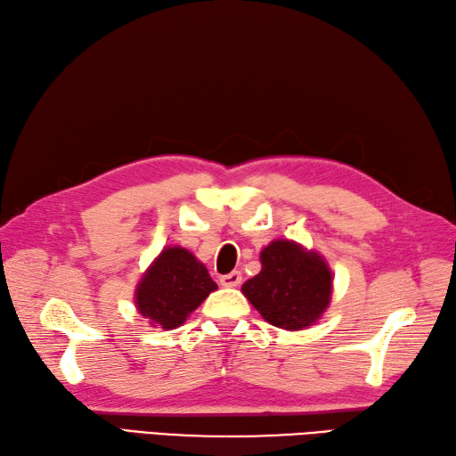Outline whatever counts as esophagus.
<instances>
[{
    "label": "esophagus",
    "mask_w": 456,
    "mask_h": 456,
    "mask_svg": "<svg viewBox=\"0 0 456 456\" xmlns=\"http://www.w3.org/2000/svg\"><path fill=\"white\" fill-rule=\"evenodd\" d=\"M219 281H221V285H224V288H237V285L242 281V273L240 272H229V273H225V276H221Z\"/></svg>",
    "instance_id": "esophagus-1"
}]
</instances>
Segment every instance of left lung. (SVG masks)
Returning a JSON list of instances; mask_svg holds the SVG:
<instances>
[{"instance_id": "8db88e82", "label": "left lung", "mask_w": 456, "mask_h": 456, "mask_svg": "<svg viewBox=\"0 0 456 456\" xmlns=\"http://www.w3.org/2000/svg\"><path fill=\"white\" fill-rule=\"evenodd\" d=\"M260 273L240 291L264 321L301 330L321 319L332 297V272L319 252L278 239L260 252Z\"/></svg>"}]
</instances>
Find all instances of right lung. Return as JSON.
I'll list each match as a JSON object with an SVG mask.
<instances>
[{
	"label": "right lung",
	"instance_id": "right-lung-1",
	"mask_svg": "<svg viewBox=\"0 0 456 456\" xmlns=\"http://www.w3.org/2000/svg\"><path fill=\"white\" fill-rule=\"evenodd\" d=\"M217 283L206 266L183 247H167L135 288V306L153 326L171 330L184 324Z\"/></svg>",
	"mask_w": 456,
	"mask_h": 456
}]
</instances>
